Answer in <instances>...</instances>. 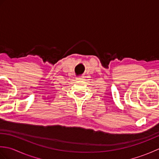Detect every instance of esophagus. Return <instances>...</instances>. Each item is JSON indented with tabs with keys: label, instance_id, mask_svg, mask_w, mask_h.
I'll return each instance as SVG.
<instances>
[{
	"label": "esophagus",
	"instance_id": "1",
	"mask_svg": "<svg viewBox=\"0 0 159 159\" xmlns=\"http://www.w3.org/2000/svg\"><path fill=\"white\" fill-rule=\"evenodd\" d=\"M77 79H80V78H77Z\"/></svg>",
	"mask_w": 159,
	"mask_h": 159
}]
</instances>
